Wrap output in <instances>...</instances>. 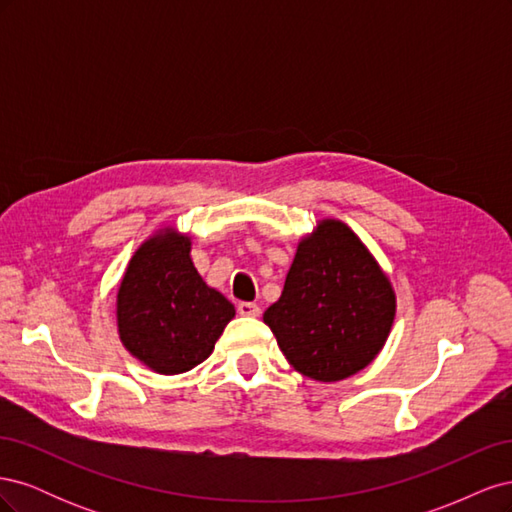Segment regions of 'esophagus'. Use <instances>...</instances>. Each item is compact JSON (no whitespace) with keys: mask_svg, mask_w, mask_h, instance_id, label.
Returning <instances> with one entry per match:
<instances>
[{"mask_svg":"<svg viewBox=\"0 0 512 512\" xmlns=\"http://www.w3.org/2000/svg\"><path fill=\"white\" fill-rule=\"evenodd\" d=\"M237 312L247 318H256V316H260V307L256 303H239Z\"/></svg>","mask_w":512,"mask_h":512,"instance_id":"esophagus-1","label":"esophagus"}]
</instances>
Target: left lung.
I'll return each mask as SVG.
<instances>
[{
    "label": "left lung",
    "mask_w": 512,
    "mask_h": 512,
    "mask_svg": "<svg viewBox=\"0 0 512 512\" xmlns=\"http://www.w3.org/2000/svg\"><path fill=\"white\" fill-rule=\"evenodd\" d=\"M397 297L389 275L342 220L324 218L301 237L282 297L262 316L299 374L339 382L384 348Z\"/></svg>",
    "instance_id": "1"
}]
</instances>
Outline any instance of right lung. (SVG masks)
<instances>
[{"instance_id":"obj_1","label":"right lung","mask_w":512,"mask_h":512,"mask_svg":"<svg viewBox=\"0 0 512 512\" xmlns=\"http://www.w3.org/2000/svg\"><path fill=\"white\" fill-rule=\"evenodd\" d=\"M192 237L164 226L136 247L117 290V331L134 359L162 376L203 363L235 318L192 262Z\"/></svg>"}]
</instances>
